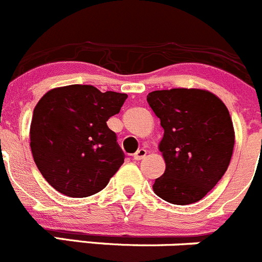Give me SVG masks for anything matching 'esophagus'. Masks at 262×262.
<instances>
[{
	"label": "esophagus",
	"instance_id": "esophagus-1",
	"mask_svg": "<svg viewBox=\"0 0 262 262\" xmlns=\"http://www.w3.org/2000/svg\"><path fill=\"white\" fill-rule=\"evenodd\" d=\"M145 157H146L145 149H139V150L134 154V159H135V161H141V159H144Z\"/></svg>",
	"mask_w": 262,
	"mask_h": 262
}]
</instances>
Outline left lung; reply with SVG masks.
<instances>
[{"label":"left lung","instance_id":"8db88e82","mask_svg":"<svg viewBox=\"0 0 262 262\" xmlns=\"http://www.w3.org/2000/svg\"><path fill=\"white\" fill-rule=\"evenodd\" d=\"M149 106L161 121L158 149L166 163L154 193L173 204L201 201L228 170L235 133L228 108L203 89L149 92Z\"/></svg>","mask_w":262,"mask_h":262}]
</instances>
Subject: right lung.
<instances>
[{"mask_svg":"<svg viewBox=\"0 0 262 262\" xmlns=\"http://www.w3.org/2000/svg\"><path fill=\"white\" fill-rule=\"evenodd\" d=\"M126 99V94L90 84L55 87L39 99L31 122V149L52 188L84 198L108 185L124 156L106 121Z\"/></svg>","mask_w":262,"mask_h":262,"instance_id":"right-lung-1","label":"right lung"}]
</instances>
